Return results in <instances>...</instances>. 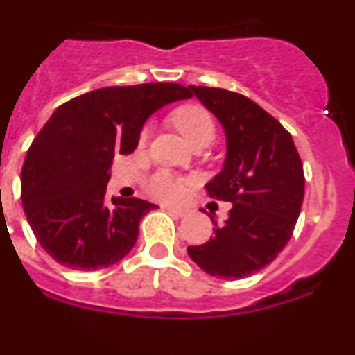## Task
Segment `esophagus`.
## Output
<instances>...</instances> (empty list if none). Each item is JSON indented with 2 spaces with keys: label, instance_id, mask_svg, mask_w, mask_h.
Here are the masks:
<instances>
[{
  "label": "esophagus",
  "instance_id": "obj_1",
  "mask_svg": "<svg viewBox=\"0 0 355 355\" xmlns=\"http://www.w3.org/2000/svg\"><path fill=\"white\" fill-rule=\"evenodd\" d=\"M166 211L168 213H171V215H175V216H185V209H182V208H173V206H166Z\"/></svg>",
  "mask_w": 355,
  "mask_h": 355
}]
</instances>
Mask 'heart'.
I'll use <instances>...</instances> for the list:
<instances>
[{
    "label": "heart",
    "instance_id": "b5f03b06",
    "mask_svg": "<svg viewBox=\"0 0 355 355\" xmlns=\"http://www.w3.org/2000/svg\"><path fill=\"white\" fill-rule=\"evenodd\" d=\"M171 123L177 126L178 132L184 135V139L191 144L192 147L199 146H209L215 140V123H213L211 114L206 111L205 107L196 104L184 105V107L177 109L171 114ZM149 130H144L140 140L147 139ZM185 189H187V182L180 180L170 171H156L153 177L147 180V191L150 196L161 201H177L184 196Z\"/></svg>",
    "mask_w": 355,
    "mask_h": 355
}]
</instances>
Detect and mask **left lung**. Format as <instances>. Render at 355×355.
<instances>
[{
  "mask_svg": "<svg viewBox=\"0 0 355 355\" xmlns=\"http://www.w3.org/2000/svg\"><path fill=\"white\" fill-rule=\"evenodd\" d=\"M189 90L225 132V163L206 191L232 208L223 225L215 222V236L187 253L209 276L243 279L269 265L291 239L304 201V164L290 133L253 101L223 88Z\"/></svg>",
  "mask_w": 355,
  "mask_h": 355,
  "instance_id": "left-lung-1",
  "label": "left lung"
}]
</instances>
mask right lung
I'll return each mask as SVG.
<instances>
[{
	"label": "right lung",
	"mask_w": 355,
	"mask_h": 355,
	"mask_svg": "<svg viewBox=\"0 0 355 355\" xmlns=\"http://www.w3.org/2000/svg\"><path fill=\"white\" fill-rule=\"evenodd\" d=\"M191 97L177 83H146L88 92L55 109L31 144L20 175L27 222L55 261L98 270L132 251L140 220L157 206L105 198L112 159L135 150L154 112Z\"/></svg>",
	"instance_id": "1"
}]
</instances>
